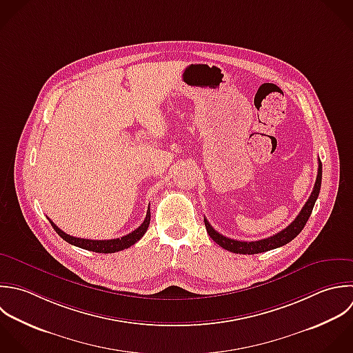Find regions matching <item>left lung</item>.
<instances>
[{
    "label": "left lung",
    "mask_w": 353,
    "mask_h": 353,
    "mask_svg": "<svg viewBox=\"0 0 353 353\" xmlns=\"http://www.w3.org/2000/svg\"><path fill=\"white\" fill-rule=\"evenodd\" d=\"M321 185H322V162L319 161L315 187H314V190L311 192V196L308 198L307 203L304 205V208L301 209V212L299 213V216L294 219V221L290 225H288L285 230H282L281 232H278V234H275L270 238H265V239H261V241H252V242L235 241V239H231V238H227V236L219 234L209 224V221L205 219L206 231L217 245H220L223 249H225L228 252H232V253H236V254H257V253H264V252L285 246L289 242H292L305 227V224H307V221H308V219L312 213V209L315 206V202L319 196Z\"/></svg>",
    "instance_id": "1"
}]
</instances>
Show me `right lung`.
Returning a JSON list of instances; mask_svg holds the SVG:
<instances>
[{
	"instance_id": "right-lung-1",
	"label": "right lung",
	"mask_w": 353,
	"mask_h": 353,
	"mask_svg": "<svg viewBox=\"0 0 353 353\" xmlns=\"http://www.w3.org/2000/svg\"><path fill=\"white\" fill-rule=\"evenodd\" d=\"M150 219H151V213H150V206H148L147 216H145L144 221L141 223V225L137 230L132 231L130 234H128V235H125L122 238L108 239V241H93V239L75 238V236H71V235L63 232L53 221H50V220L49 221H50L53 230L59 234V236L63 238L70 245H74L77 248H81V249H85V250H90V252H94V253L108 254V253H115V252H121L123 249H128L132 245H134L137 241H140L143 238V235L147 232V228L150 225Z\"/></svg>"
}]
</instances>
